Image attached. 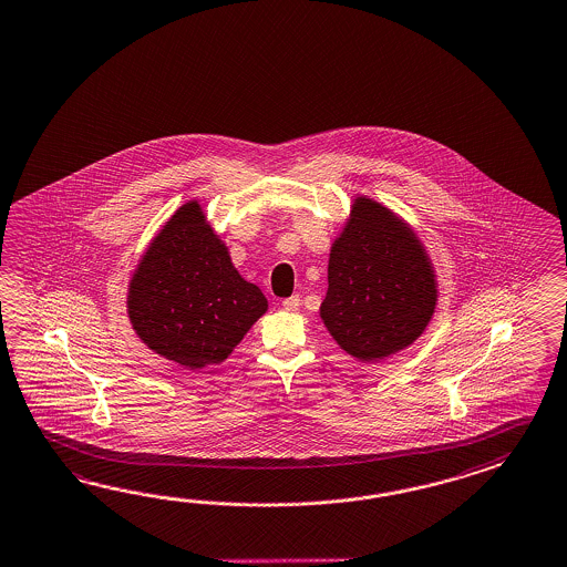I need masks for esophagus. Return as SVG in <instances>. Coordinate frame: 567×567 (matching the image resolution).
Wrapping results in <instances>:
<instances>
[{"instance_id": "1", "label": "esophagus", "mask_w": 567, "mask_h": 567, "mask_svg": "<svg viewBox=\"0 0 567 567\" xmlns=\"http://www.w3.org/2000/svg\"><path fill=\"white\" fill-rule=\"evenodd\" d=\"M282 307H285L287 311H299V307H301V297H299V295H292V297L282 301Z\"/></svg>"}]
</instances>
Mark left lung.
<instances>
[{"mask_svg": "<svg viewBox=\"0 0 567 567\" xmlns=\"http://www.w3.org/2000/svg\"><path fill=\"white\" fill-rule=\"evenodd\" d=\"M319 307L341 350L380 362L413 346L437 307V275L415 229L386 205L355 195L329 250Z\"/></svg>", "mask_w": 567, "mask_h": 567, "instance_id": "1", "label": "left lung"}]
</instances>
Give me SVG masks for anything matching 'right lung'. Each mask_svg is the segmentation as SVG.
<instances>
[{
	"mask_svg": "<svg viewBox=\"0 0 567 567\" xmlns=\"http://www.w3.org/2000/svg\"><path fill=\"white\" fill-rule=\"evenodd\" d=\"M127 317L142 343L189 370L221 364L268 311L241 277L202 203H183L151 239L127 285Z\"/></svg>",
	"mask_w": 567,
	"mask_h": 567,
	"instance_id": "add662e5",
	"label": "right lung"
}]
</instances>
